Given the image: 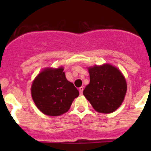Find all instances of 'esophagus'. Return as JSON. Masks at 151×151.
Returning <instances> with one entry per match:
<instances>
[{
  "instance_id": "1",
  "label": "esophagus",
  "mask_w": 151,
  "mask_h": 151,
  "mask_svg": "<svg viewBox=\"0 0 151 151\" xmlns=\"http://www.w3.org/2000/svg\"><path fill=\"white\" fill-rule=\"evenodd\" d=\"M83 89H84V88H83V87H80V88H79V91H80V94H83Z\"/></svg>"
}]
</instances>
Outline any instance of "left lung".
<instances>
[{"instance_id": "1", "label": "left lung", "mask_w": 151, "mask_h": 151, "mask_svg": "<svg viewBox=\"0 0 151 151\" xmlns=\"http://www.w3.org/2000/svg\"><path fill=\"white\" fill-rule=\"evenodd\" d=\"M90 83L83 94L97 112L112 113L124 100L127 90L122 73L109 64L95 66L88 68Z\"/></svg>"}]
</instances>
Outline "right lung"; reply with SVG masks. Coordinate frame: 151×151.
Listing matches in <instances>:
<instances>
[{
    "instance_id": "obj_1",
    "label": "right lung",
    "mask_w": 151,
    "mask_h": 151,
    "mask_svg": "<svg viewBox=\"0 0 151 151\" xmlns=\"http://www.w3.org/2000/svg\"><path fill=\"white\" fill-rule=\"evenodd\" d=\"M31 95L38 109L50 116L63 115L69 109L79 91L67 80L63 68H46L36 77Z\"/></svg>"
}]
</instances>
